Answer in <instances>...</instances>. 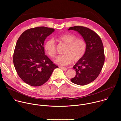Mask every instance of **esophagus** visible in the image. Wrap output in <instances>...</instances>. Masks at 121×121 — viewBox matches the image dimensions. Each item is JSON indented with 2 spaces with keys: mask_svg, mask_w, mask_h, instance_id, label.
I'll return each instance as SVG.
<instances>
[{
  "mask_svg": "<svg viewBox=\"0 0 121 121\" xmlns=\"http://www.w3.org/2000/svg\"><path fill=\"white\" fill-rule=\"evenodd\" d=\"M60 68L61 69H62L64 71H66L67 70V68L66 67H60Z\"/></svg>",
  "mask_w": 121,
  "mask_h": 121,
  "instance_id": "1",
  "label": "esophagus"
}]
</instances>
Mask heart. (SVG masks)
<instances>
[{
	"instance_id": "heart-1",
	"label": "heart",
	"mask_w": 121,
	"mask_h": 121,
	"mask_svg": "<svg viewBox=\"0 0 121 121\" xmlns=\"http://www.w3.org/2000/svg\"><path fill=\"white\" fill-rule=\"evenodd\" d=\"M61 43L66 45L62 55L59 56L55 59V62L60 65L69 64L72 60L76 62L84 56L86 50L87 43L82 38H78L75 34L67 33L60 35L57 37ZM47 54L52 58L55 57L56 54V44L52 39L47 40L44 45Z\"/></svg>"
}]
</instances>
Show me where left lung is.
Listing matches in <instances>:
<instances>
[{
	"instance_id": "8db88e82",
	"label": "left lung",
	"mask_w": 121,
	"mask_h": 121,
	"mask_svg": "<svg viewBox=\"0 0 121 121\" xmlns=\"http://www.w3.org/2000/svg\"><path fill=\"white\" fill-rule=\"evenodd\" d=\"M70 30L80 33L87 43L84 56L73 66L76 75L71 81L78 85H86L96 79L101 72L105 61L103 45L100 37L88 28L78 26L68 29Z\"/></svg>"
}]
</instances>
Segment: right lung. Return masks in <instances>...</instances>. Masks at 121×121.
I'll return each mask as SVG.
<instances>
[{
  "mask_svg": "<svg viewBox=\"0 0 121 121\" xmlns=\"http://www.w3.org/2000/svg\"><path fill=\"white\" fill-rule=\"evenodd\" d=\"M54 29L45 27L24 31L17 42L13 63L20 78L27 84L37 87L44 84L58 67L44 54L43 43Z\"/></svg>",
  "mask_w": 121,
  "mask_h": 121,
  "instance_id": "1",
  "label": "right lung"
}]
</instances>
